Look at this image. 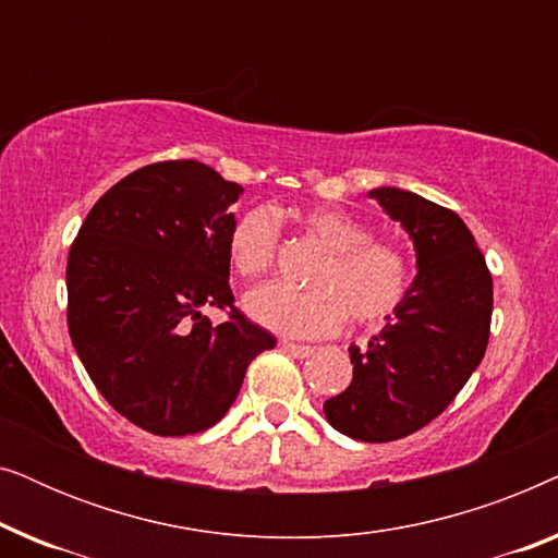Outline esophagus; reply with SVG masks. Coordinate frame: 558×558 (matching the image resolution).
Wrapping results in <instances>:
<instances>
[{
    "instance_id": "34e87169",
    "label": "esophagus",
    "mask_w": 558,
    "mask_h": 558,
    "mask_svg": "<svg viewBox=\"0 0 558 558\" xmlns=\"http://www.w3.org/2000/svg\"><path fill=\"white\" fill-rule=\"evenodd\" d=\"M281 348H284L287 353H292L294 357H307L312 355V350H315L310 345H300V342H289V340H281Z\"/></svg>"
}]
</instances>
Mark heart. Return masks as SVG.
<instances>
[{
    "mask_svg": "<svg viewBox=\"0 0 558 558\" xmlns=\"http://www.w3.org/2000/svg\"><path fill=\"white\" fill-rule=\"evenodd\" d=\"M296 223L325 254L312 266L310 289L264 284L246 294V315L287 338H323L345 317L376 325L393 315L411 287V258L396 241L371 235L365 220L338 208H307ZM279 248V223L271 210L251 208L228 233V262L243 279L264 277Z\"/></svg>",
    "mask_w": 558,
    "mask_h": 558,
    "instance_id": "1",
    "label": "heart"
}]
</instances>
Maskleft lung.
<instances>
[{
	"label": "left lung",
	"instance_id": "obj_1",
	"mask_svg": "<svg viewBox=\"0 0 558 558\" xmlns=\"http://www.w3.org/2000/svg\"><path fill=\"white\" fill-rule=\"evenodd\" d=\"M368 195L407 228L418 274L368 348H348L353 380L325 401V416L345 437L393 441L437 418L483 361L493 277L454 210L399 187Z\"/></svg>",
	"mask_w": 558,
	"mask_h": 558
}]
</instances>
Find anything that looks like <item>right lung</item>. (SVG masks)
Segmentation results:
<instances>
[{"mask_svg":"<svg viewBox=\"0 0 558 558\" xmlns=\"http://www.w3.org/2000/svg\"><path fill=\"white\" fill-rule=\"evenodd\" d=\"M241 193L195 159L147 165L98 197L68 254L75 353L104 399L157 437L218 424L248 363L277 345L228 284ZM210 306L226 324L209 323Z\"/></svg>","mask_w":558,"mask_h":558,"instance_id":"obj_1","label":"right lung"}]
</instances>
